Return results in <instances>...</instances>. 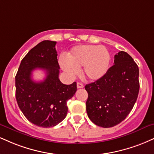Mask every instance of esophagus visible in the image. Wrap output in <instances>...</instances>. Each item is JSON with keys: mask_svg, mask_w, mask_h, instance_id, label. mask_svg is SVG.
Segmentation results:
<instances>
[{"mask_svg": "<svg viewBox=\"0 0 154 154\" xmlns=\"http://www.w3.org/2000/svg\"><path fill=\"white\" fill-rule=\"evenodd\" d=\"M77 88H84V85H83V84H82V83L77 82Z\"/></svg>", "mask_w": 154, "mask_h": 154, "instance_id": "obj_1", "label": "esophagus"}]
</instances>
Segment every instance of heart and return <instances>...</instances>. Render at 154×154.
<instances>
[{
    "mask_svg": "<svg viewBox=\"0 0 154 154\" xmlns=\"http://www.w3.org/2000/svg\"><path fill=\"white\" fill-rule=\"evenodd\" d=\"M68 62L62 60V69L69 75L78 74L82 67V75L90 81H97L104 76L109 69L110 56L105 47L95 45L77 46L68 55Z\"/></svg>",
    "mask_w": 154,
    "mask_h": 154,
    "instance_id": "1",
    "label": "heart"
}]
</instances>
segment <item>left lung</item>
I'll list each match as a JSON object with an SVG mask.
<instances>
[{
	"label": "left lung",
	"mask_w": 154,
	"mask_h": 154,
	"mask_svg": "<svg viewBox=\"0 0 154 154\" xmlns=\"http://www.w3.org/2000/svg\"><path fill=\"white\" fill-rule=\"evenodd\" d=\"M114 58V64L101 79L85 87L88 117L103 128L113 127L125 120L139 92V69L132 57L121 51Z\"/></svg>",
	"instance_id": "obj_1"
}]
</instances>
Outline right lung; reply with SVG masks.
Masks as SVG:
<instances>
[{
	"label": "right lung",
	"instance_id": "right-lung-1",
	"mask_svg": "<svg viewBox=\"0 0 154 154\" xmlns=\"http://www.w3.org/2000/svg\"><path fill=\"white\" fill-rule=\"evenodd\" d=\"M56 42L45 40L31 49L22 59L16 75V98L28 120L39 127L57 125L66 118V102L77 91V83L64 85L59 79ZM36 69L46 72L42 82L31 78Z\"/></svg>",
	"mask_w": 154,
	"mask_h": 154
}]
</instances>
